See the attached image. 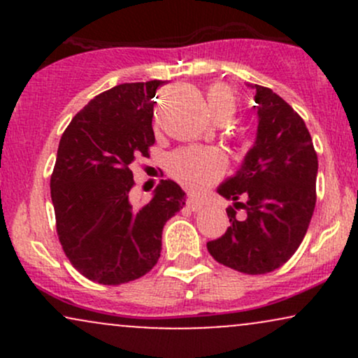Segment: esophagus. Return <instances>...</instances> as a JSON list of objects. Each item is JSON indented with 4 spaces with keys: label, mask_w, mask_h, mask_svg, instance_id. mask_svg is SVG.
I'll use <instances>...</instances> for the list:
<instances>
[{
    "label": "esophagus",
    "mask_w": 358,
    "mask_h": 358,
    "mask_svg": "<svg viewBox=\"0 0 358 358\" xmlns=\"http://www.w3.org/2000/svg\"><path fill=\"white\" fill-rule=\"evenodd\" d=\"M187 207L193 212H199V210H202V208H203V202H202V200L193 199V196H190V199L187 200Z\"/></svg>",
    "instance_id": "34e87169"
}]
</instances>
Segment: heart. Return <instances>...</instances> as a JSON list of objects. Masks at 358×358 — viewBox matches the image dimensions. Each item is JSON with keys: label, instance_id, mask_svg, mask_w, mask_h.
<instances>
[{"label": "heart", "instance_id": "b5f03b06", "mask_svg": "<svg viewBox=\"0 0 358 358\" xmlns=\"http://www.w3.org/2000/svg\"><path fill=\"white\" fill-rule=\"evenodd\" d=\"M207 104L213 117L229 119L236 113V94L227 85L213 84L207 90ZM225 165L224 153L215 148H183L170 156L168 171L190 190H202L224 175Z\"/></svg>", "mask_w": 358, "mask_h": 358}]
</instances>
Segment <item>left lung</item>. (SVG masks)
I'll return each mask as SVG.
<instances>
[{
	"instance_id": "8db88e82",
	"label": "left lung",
	"mask_w": 358,
	"mask_h": 358,
	"mask_svg": "<svg viewBox=\"0 0 358 358\" xmlns=\"http://www.w3.org/2000/svg\"><path fill=\"white\" fill-rule=\"evenodd\" d=\"M250 87L256 89V141L239 170L217 188L245 217L237 220L229 208L231 227L207 249L227 268L266 274L281 268L305 237L316 203L318 158L298 113L271 89Z\"/></svg>"
}]
</instances>
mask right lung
<instances>
[{
	"mask_svg": "<svg viewBox=\"0 0 358 358\" xmlns=\"http://www.w3.org/2000/svg\"><path fill=\"white\" fill-rule=\"evenodd\" d=\"M162 84L131 82L99 94L59 143L50 178L57 234L73 268L101 285L150 273L162 252L163 227L187 199L178 183L162 180L148 203L129 200V165L155 143L151 121Z\"/></svg>",
	"mask_w": 358,
	"mask_h": 358,
	"instance_id": "1",
	"label": "right lung"
}]
</instances>
